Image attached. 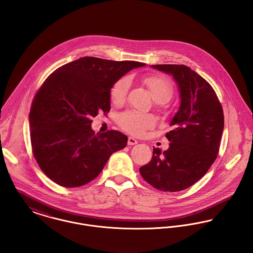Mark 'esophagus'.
Instances as JSON below:
<instances>
[{
  "label": "esophagus",
  "instance_id": "esophagus-1",
  "mask_svg": "<svg viewBox=\"0 0 253 253\" xmlns=\"http://www.w3.org/2000/svg\"><path fill=\"white\" fill-rule=\"evenodd\" d=\"M137 143H138V140H136V139H134L132 137L128 138V144L129 145H134V144H137Z\"/></svg>",
  "mask_w": 253,
  "mask_h": 253
}]
</instances>
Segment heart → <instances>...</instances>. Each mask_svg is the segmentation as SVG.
<instances>
[{
    "label": "heart",
    "mask_w": 253,
    "mask_h": 253,
    "mask_svg": "<svg viewBox=\"0 0 253 253\" xmlns=\"http://www.w3.org/2000/svg\"><path fill=\"white\" fill-rule=\"evenodd\" d=\"M142 84L148 89L153 100L159 105L168 102L172 95V86L168 80L162 76H147L142 79ZM130 80L123 77L113 84L110 97L114 105H121L129 89ZM156 117L150 113H140L127 111L118 116L119 126L126 132L133 135H141L145 130L151 129L156 125Z\"/></svg>",
    "instance_id": "obj_1"
}]
</instances>
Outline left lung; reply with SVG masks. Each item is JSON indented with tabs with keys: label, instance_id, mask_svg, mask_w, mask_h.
I'll use <instances>...</instances> for the list:
<instances>
[{
	"label": "left lung",
	"instance_id": "obj_1",
	"mask_svg": "<svg viewBox=\"0 0 253 253\" xmlns=\"http://www.w3.org/2000/svg\"><path fill=\"white\" fill-rule=\"evenodd\" d=\"M170 75L180 106L166 134L167 150L153 148L151 161L140 167L143 179L165 192H177L203 177L217 157L224 128L220 102L211 84L184 65H151Z\"/></svg>",
	"mask_w": 253,
	"mask_h": 253
}]
</instances>
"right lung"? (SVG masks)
I'll use <instances>...</instances> for the list:
<instances>
[{"instance_id": "1", "label": "right lung", "mask_w": 253, "mask_h": 253, "mask_svg": "<svg viewBox=\"0 0 253 253\" xmlns=\"http://www.w3.org/2000/svg\"><path fill=\"white\" fill-rule=\"evenodd\" d=\"M145 64L83 57L55 70L35 95L29 114L31 143L42 170L64 187H79L99 175L128 138L91 128L92 117L111 110L113 84Z\"/></svg>"}]
</instances>
